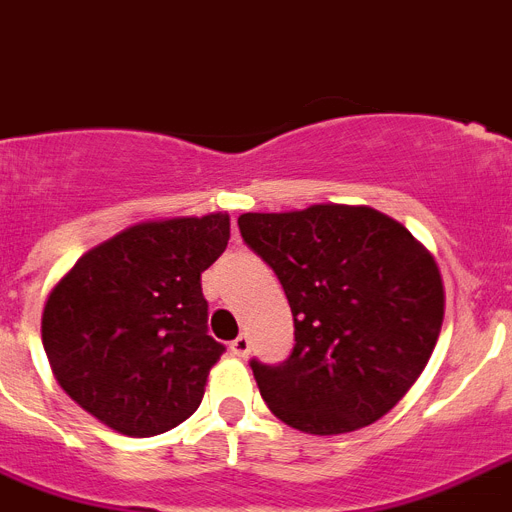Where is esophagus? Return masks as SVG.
<instances>
[{
  "label": "esophagus",
  "mask_w": 512,
  "mask_h": 512,
  "mask_svg": "<svg viewBox=\"0 0 512 512\" xmlns=\"http://www.w3.org/2000/svg\"><path fill=\"white\" fill-rule=\"evenodd\" d=\"M231 354L234 356H247L249 354V336H239L231 341Z\"/></svg>",
  "instance_id": "1"
}]
</instances>
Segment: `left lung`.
Here are the masks:
<instances>
[{
    "label": "left lung",
    "mask_w": 512,
    "mask_h": 512,
    "mask_svg": "<svg viewBox=\"0 0 512 512\" xmlns=\"http://www.w3.org/2000/svg\"><path fill=\"white\" fill-rule=\"evenodd\" d=\"M239 231L276 270L294 315L289 359L252 362L268 409L320 437L388 414L440 336L445 289L435 255L369 205L242 213Z\"/></svg>",
    "instance_id": "obj_1"
}]
</instances>
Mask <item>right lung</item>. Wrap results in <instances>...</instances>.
<instances>
[{"instance_id": "right-lung-1", "label": "right lung", "mask_w": 512, "mask_h": 512, "mask_svg": "<svg viewBox=\"0 0 512 512\" xmlns=\"http://www.w3.org/2000/svg\"><path fill=\"white\" fill-rule=\"evenodd\" d=\"M229 213L158 218L90 247L49 291L41 338L80 409L127 437L197 411L223 346L208 336L200 273L229 244Z\"/></svg>"}]
</instances>
